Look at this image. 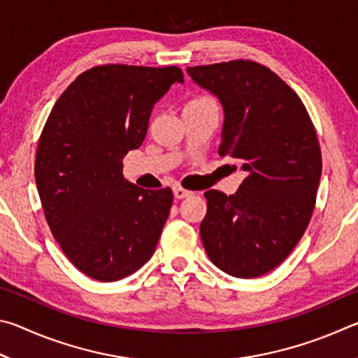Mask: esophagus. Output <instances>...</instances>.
<instances>
[{
    "label": "esophagus",
    "instance_id": "obj_1",
    "mask_svg": "<svg viewBox=\"0 0 358 358\" xmlns=\"http://www.w3.org/2000/svg\"><path fill=\"white\" fill-rule=\"evenodd\" d=\"M173 196H175V199H185V197L192 196V191H187L181 186H175L173 187Z\"/></svg>",
    "mask_w": 358,
    "mask_h": 358
}]
</instances>
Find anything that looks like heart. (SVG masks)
Instances as JSON below:
<instances>
[{"label": "heart", "mask_w": 358, "mask_h": 358, "mask_svg": "<svg viewBox=\"0 0 358 358\" xmlns=\"http://www.w3.org/2000/svg\"><path fill=\"white\" fill-rule=\"evenodd\" d=\"M203 99H208V98H196V99H192L191 102H197V101H203Z\"/></svg>", "instance_id": "b5f03b06"}]
</instances>
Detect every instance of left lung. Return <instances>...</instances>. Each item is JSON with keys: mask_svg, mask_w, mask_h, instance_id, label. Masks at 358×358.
I'll use <instances>...</instances> for the list:
<instances>
[{"mask_svg": "<svg viewBox=\"0 0 358 358\" xmlns=\"http://www.w3.org/2000/svg\"><path fill=\"white\" fill-rule=\"evenodd\" d=\"M192 80L224 107L220 156L246 172L232 196L205 192V251L217 268L257 278L276 268L310 224L322 155L306 107L266 66L251 59L194 66Z\"/></svg>", "mask_w": 358, "mask_h": 358, "instance_id": "8db88e82", "label": "left lung"}]
</instances>
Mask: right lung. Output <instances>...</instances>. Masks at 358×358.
<instances>
[{
  "label": "right lung",
  "mask_w": 358,
  "mask_h": 358,
  "mask_svg": "<svg viewBox=\"0 0 358 358\" xmlns=\"http://www.w3.org/2000/svg\"><path fill=\"white\" fill-rule=\"evenodd\" d=\"M175 82H183L178 66H94L64 90L41 132L34 177L44 216L93 280L134 273L159 241L173 192L126 181L123 156L141 147L155 102Z\"/></svg>",
  "instance_id": "1"
}]
</instances>
